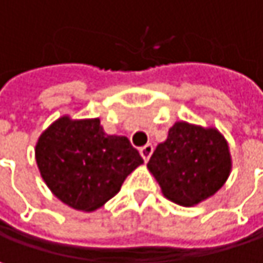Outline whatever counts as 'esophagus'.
<instances>
[{
  "instance_id": "1",
  "label": "esophagus",
  "mask_w": 263,
  "mask_h": 263,
  "mask_svg": "<svg viewBox=\"0 0 263 263\" xmlns=\"http://www.w3.org/2000/svg\"><path fill=\"white\" fill-rule=\"evenodd\" d=\"M152 152H154V146H152V144H146V146H143V147L140 149V155H141V158H143L144 161H147V160L151 158Z\"/></svg>"
}]
</instances>
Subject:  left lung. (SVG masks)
Masks as SVG:
<instances>
[{
  "label": "left lung",
  "instance_id": "1",
  "mask_svg": "<svg viewBox=\"0 0 263 263\" xmlns=\"http://www.w3.org/2000/svg\"><path fill=\"white\" fill-rule=\"evenodd\" d=\"M147 169L169 201L184 207L198 205L230 177L229 141L218 128L175 122L167 138L155 147Z\"/></svg>",
  "mask_w": 263,
  "mask_h": 263
}]
</instances>
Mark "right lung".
<instances>
[{"label": "right lung", "mask_w": 263, "mask_h": 263, "mask_svg": "<svg viewBox=\"0 0 263 263\" xmlns=\"http://www.w3.org/2000/svg\"><path fill=\"white\" fill-rule=\"evenodd\" d=\"M34 158L51 193L80 212L105 205L119 193L126 177L143 164L129 140L106 134L99 117H59L39 135Z\"/></svg>", "instance_id": "1"}]
</instances>
